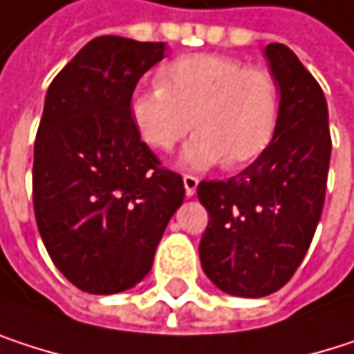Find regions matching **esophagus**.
I'll return each mask as SVG.
<instances>
[{"label":"esophagus","instance_id":"1","mask_svg":"<svg viewBox=\"0 0 354 354\" xmlns=\"http://www.w3.org/2000/svg\"><path fill=\"white\" fill-rule=\"evenodd\" d=\"M198 177H194V175H185L183 177V185H185V196L187 198H192V196H196V189H198Z\"/></svg>","mask_w":354,"mask_h":354}]
</instances>
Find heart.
I'll use <instances>...</instances> for the list:
<instances>
[{
	"label": "heart",
	"mask_w": 354,
	"mask_h": 354,
	"mask_svg": "<svg viewBox=\"0 0 354 354\" xmlns=\"http://www.w3.org/2000/svg\"><path fill=\"white\" fill-rule=\"evenodd\" d=\"M158 88L131 96V121L150 148L167 152L194 127L179 162L208 171L227 160L243 167L274 138L280 119V86L262 68H248L227 55L196 53L167 64Z\"/></svg>",
	"instance_id": "b5f03b06"
}]
</instances>
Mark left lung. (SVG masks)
I'll return each mask as SVG.
<instances>
[{
	"instance_id": "1",
	"label": "left lung",
	"mask_w": 354,
	"mask_h": 354,
	"mask_svg": "<svg viewBox=\"0 0 354 354\" xmlns=\"http://www.w3.org/2000/svg\"><path fill=\"white\" fill-rule=\"evenodd\" d=\"M280 86V119L272 142L239 175L202 181L208 210L200 262L216 288L258 299L284 286L317 229L330 169L326 96L299 57L280 43L264 49Z\"/></svg>"
}]
</instances>
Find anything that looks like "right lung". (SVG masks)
I'll return each mask as SVG.
<instances>
[{"instance_id":"1","label":"right lung","mask_w":354,"mask_h":354,"mask_svg":"<svg viewBox=\"0 0 354 354\" xmlns=\"http://www.w3.org/2000/svg\"><path fill=\"white\" fill-rule=\"evenodd\" d=\"M165 51V43L96 37L45 96L35 140V216L53 264L90 295L144 280L183 204L181 175L158 167L129 113L136 84Z\"/></svg>"}]
</instances>
